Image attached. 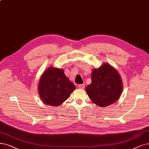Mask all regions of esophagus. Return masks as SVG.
<instances>
[{
	"label": "esophagus",
	"mask_w": 149,
	"mask_h": 149,
	"mask_svg": "<svg viewBox=\"0 0 149 149\" xmlns=\"http://www.w3.org/2000/svg\"><path fill=\"white\" fill-rule=\"evenodd\" d=\"M79 88H81V89H84L85 88V85L84 84H80V85H79Z\"/></svg>",
	"instance_id": "34e87169"
}]
</instances>
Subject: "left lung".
Returning <instances> with one entry per match:
<instances>
[{
	"label": "left lung",
	"mask_w": 149,
	"mask_h": 149,
	"mask_svg": "<svg viewBox=\"0 0 149 149\" xmlns=\"http://www.w3.org/2000/svg\"><path fill=\"white\" fill-rule=\"evenodd\" d=\"M123 82L117 70L108 63L94 69L91 74V84L86 92L93 102L100 107H107L116 102L122 94Z\"/></svg>",
	"instance_id": "obj_1"
}]
</instances>
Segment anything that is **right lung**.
<instances>
[{"label":"right lung","mask_w":149,"mask_h":149,"mask_svg":"<svg viewBox=\"0 0 149 149\" xmlns=\"http://www.w3.org/2000/svg\"><path fill=\"white\" fill-rule=\"evenodd\" d=\"M75 90V86L64 74L63 69L49 67L42 75L38 91L42 101L49 106L61 105Z\"/></svg>","instance_id":"right-lung-1"}]
</instances>
